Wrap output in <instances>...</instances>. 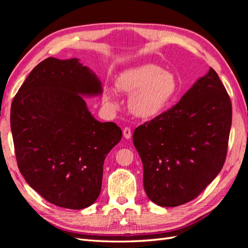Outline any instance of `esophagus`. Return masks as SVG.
<instances>
[{
    "mask_svg": "<svg viewBox=\"0 0 248 248\" xmlns=\"http://www.w3.org/2000/svg\"><path fill=\"white\" fill-rule=\"evenodd\" d=\"M131 136H132V132H131V129L128 128V127H125L124 129V138L129 140V139H131Z\"/></svg>",
    "mask_w": 248,
    "mask_h": 248,
    "instance_id": "34e87169",
    "label": "esophagus"
}]
</instances>
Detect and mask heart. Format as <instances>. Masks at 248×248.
Listing matches in <instances>:
<instances>
[{
    "mask_svg": "<svg viewBox=\"0 0 248 248\" xmlns=\"http://www.w3.org/2000/svg\"><path fill=\"white\" fill-rule=\"evenodd\" d=\"M116 86L120 92L130 94L131 113L141 118L154 117L164 112L179 93L177 77L155 64H145L121 72ZM103 102L110 109L118 108L115 89H105Z\"/></svg>",
    "mask_w": 248,
    "mask_h": 248,
    "instance_id": "heart-1",
    "label": "heart"
}]
</instances>
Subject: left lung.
Listing matches in <instances>:
<instances>
[{
	"label": "left lung",
	"mask_w": 248,
	"mask_h": 248,
	"mask_svg": "<svg viewBox=\"0 0 248 248\" xmlns=\"http://www.w3.org/2000/svg\"><path fill=\"white\" fill-rule=\"evenodd\" d=\"M231 120L228 93L210 68L176 105L134 130L144 188L152 202L186 203L214 180L227 155Z\"/></svg>",
	"instance_id": "obj_1"
}]
</instances>
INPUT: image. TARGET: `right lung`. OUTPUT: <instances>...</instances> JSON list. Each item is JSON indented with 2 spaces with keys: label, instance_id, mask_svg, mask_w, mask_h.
<instances>
[{
  "label": "right lung",
  "instance_id": "right-lung-1",
  "mask_svg": "<svg viewBox=\"0 0 248 248\" xmlns=\"http://www.w3.org/2000/svg\"><path fill=\"white\" fill-rule=\"evenodd\" d=\"M102 93L101 82L78 59L39 62L16 94L10 128L20 172L57 207L80 210L101 192L103 164L123 132L100 123L82 96Z\"/></svg>",
  "mask_w": 248,
  "mask_h": 248
}]
</instances>
